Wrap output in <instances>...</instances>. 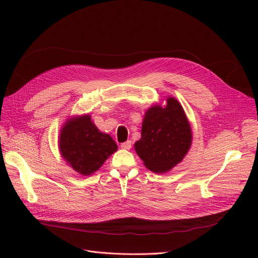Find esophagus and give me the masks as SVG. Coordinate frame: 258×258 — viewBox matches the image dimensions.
I'll list each match as a JSON object with an SVG mask.
<instances>
[{
	"label": "esophagus",
	"mask_w": 258,
	"mask_h": 258,
	"mask_svg": "<svg viewBox=\"0 0 258 258\" xmlns=\"http://www.w3.org/2000/svg\"><path fill=\"white\" fill-rule=\"evenodd\" d=\"M121 148H123V150H130V147H131V141H126V142H123V143H121Z\"/></svg>",
	"instance_id": "esophagus-1"
}]
</instances>
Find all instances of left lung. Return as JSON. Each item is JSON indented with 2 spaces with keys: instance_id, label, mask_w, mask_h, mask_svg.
Listing matches in <instances>:
<instances>
[{
  "instance_id": "obj_1",
  "label": "left lung",
  "mask_w": 258,
  "mask_h": 258,
  "mask_svg": "<svg viewBox=\"0 0 258 258\" xmlns=\"http://www.w3.org/2000/svg\"><path fill=\"white\" fill-rule=\"evenodd\" d=\"M166 101V105L155 104L146 111L141 139L135 144L145 167L155 173H165L181 162L192 140L182 105L173 97Z\"/></svg>"
}]
</instances>
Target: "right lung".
I'll return each mask as SVG.
<instances>
[{"label":"right lung","instance_id":"obj_1","mask_svg":"<svg viewBox=\"0 0 258 258\" xmlns=\"http://www.w3.org/2000/svg\"><path fill=\"white\" fill-rule=\"evenodd\" d=\"M59 150L76 172L90 175L117 151V145L110 135L96 127L90 115H82L69 118L63 124L59 137Z\"/></svg>","mask_w":258,"mask_h":258}]
</instances>
